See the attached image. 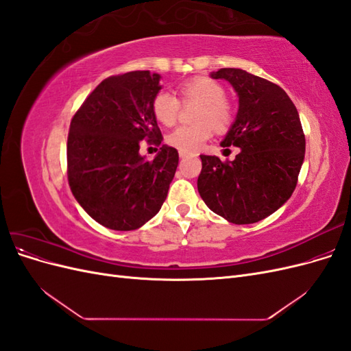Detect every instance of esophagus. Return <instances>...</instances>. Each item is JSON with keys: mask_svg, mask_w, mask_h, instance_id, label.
<instances>
[{"mask_svg": "<svg viewBox=\"0 0 351 351\" xmlns=\"http://www.w3.org/2000/svg\"><path fill=\"white\" fill-rule=\"evenodd\" d=\"M178 155H180V158H187V156H189V154H186V152H182V151L178 152Z\"/></svg>", "mask_w": 351, "mask_h": 351, "instance_id": "1", "label": "esophagus"}]
</instances>
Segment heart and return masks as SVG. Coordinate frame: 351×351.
Segmentation results:
<instances>
[{"mask_svg":"<svg viewBox=\"0 0 351 351\" xmlns=\"http://www.w3.org/2000/svg\"><path fill=\"white\" fill-rule=\"evenodd\" d=\"M180 95L184 102H200L202 107L196 115L195 125H180L168 134V143L176 149L193 154L197 152L215 130L222 132L232 121L231 104L226 98V90L215 80L196 77L180 86ZM182 105L167 90L156 93L152 102L155 119L164 125H173L178 120Z\"/></svg>","mask_w":351,"mask_h":351,"instance_id":"heart-1","label":"heart"}]
</instances>
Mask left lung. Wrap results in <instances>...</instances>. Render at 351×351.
I'll return each instance as SVG.
<instances>
[{
	"mask_svg": "<svg viewBox=\"0 0 351 351\" xmlns=\"http://www.w3.org/2000/svg\"><path fill=\"white\" fill-rule=\"evenodd\" d=\"M239 95V111L221 146H236L234 161L200 155L197 190L206 206L232 224L269 217L293 195L304 159L300 117L289 95L241 69H219Z\"/></svg>",
	"mask_w": 351,
	"mask_h": 351,
	"instance_id": "1",
	"label": "left lung"
}]
</instances>
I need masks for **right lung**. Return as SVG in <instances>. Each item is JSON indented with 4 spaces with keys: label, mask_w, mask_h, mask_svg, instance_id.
Segmentation results:
<instances>
[{
    "label": "right lung",
    "mask_w": 351,
    "mask_h": 351,
    "mask_svg": "<svg viewBox=\"0 0 351 351\" xmlns=\"http://www.w3.org/2000/svg\"><path fill=\"white\" fill-rule=\"evenodd\" d=\"M161 76L129 71L102 80L73 115L67 139V177L73 196L101 226L130 231L161 209L178 165L162 145L154 161L141 141L161 145L152 102Z\"/></svg>",
    "instance_id": "obj_1"
}]
</instances>
